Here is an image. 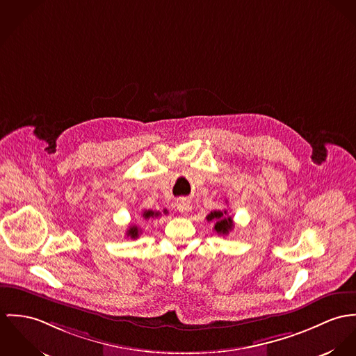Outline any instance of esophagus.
<instances>
[{"label":"esophagus","mask_w":356,"mask_h":356,"mask_svg":"<svg viewBox=\"0 0 356 356\" xmlns=\"http://www.w3.org/2000/svg\"><path fill=\"white\" fill-rule=\"evenodd\" d=\"M176 206H177V210L181 214H187L191 210V207H193V204H191V202L188 199H179Z\"/></svg>","instance_id":"obj_1"}]
</instances>
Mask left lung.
Wrapping results in <instances>:
<instances>
[{
    "label": "left lung",
    "mask_w": 356,
    "mask_h": 356,
    "mask_svg": "<svg viewBox=\"0 0 356 356\" xmlns=\"http://www.w3.org/2000/svg\"><path fill=\"white\" fill-rule=\"evenodd\" d=\"M207 221H214V231L218 235H228L234 228L232 217L228 216L227 210H214L207 217Z\"/></svg>",
    "instance_id": "left-lung-1"
}]
</instances>
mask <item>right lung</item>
<instances>
[{
    "label": "right lung",
    "mask_w": 356,
    "mask_h": 356,
    "mask_svg": "<svg viewBox=\"0 0 356 356\" xmlns=\"http://www.w3.org/2000/svg\"><path fill=\"white\" fill-rule=\"evenodd\" d=\"M159 211H153V210H146V211L143 213V217H145L146 220H147V218H154V217H159ZM127 235L132 237V238H136V237L139 236V229H138V227H135V225L131 227V228L128 229Z\"/></svg>",
    "instance_id": "obj_1"
}]
</instances>
